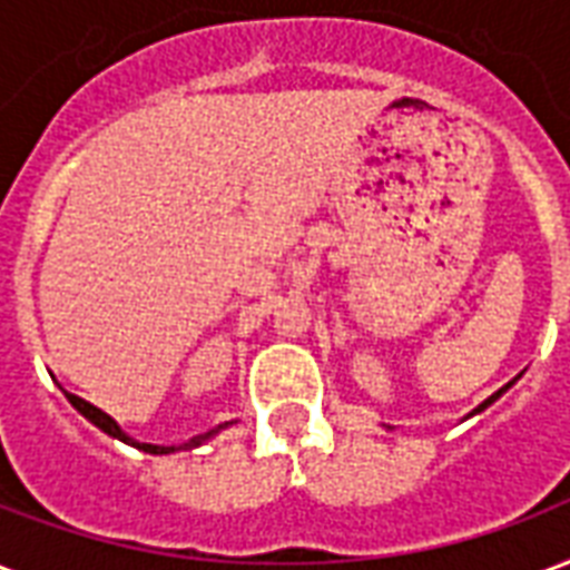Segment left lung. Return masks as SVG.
Wrapping results in <instances>:
<instances>
[{"label": "left lung", "mask_w": 570, "mask_h": 570, "mask_svg": "<svg viewBox=\"0 0 570 570\" xmlns=\"http://www.w3.org/2000/svg\"><path fill=\"white\" fill-rule=\"evenodd\" d=\"M505 389H508V385H505ZM505 389H502V391H505ZM502 391H497V394H493V397H488V401H484V403H481V406H478V410H475V412H481V410H488V406H490V403H493V401H497V397H499V394H502Z\"/></svg>", "instance_id": "8db88e82"}]
</instances>
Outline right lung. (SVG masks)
Returning <instances> with one entry per match:
<instances>
[{"mask_svg":"<svg viewBox=\"0 0 570 570\" xmlns=\"http://www.w3.org/2000/svg\"><path fill=\"white\" fill-rule=\"evenodd\" d=\"M65 394H68V391H65ZM68 401H71L73 410L82 412L86 419L92 421V424H98V428H101L104 433H110V436H116V440L128 442V445H137V449H140V451H149V454H169V451H176V449H160V445H146V442H130L128 436H125V433H121V430H119V424H116V421H112L110 415H107V412H101V410H98V406H92V403H86V401H82V397H77V394H68ZM212 433H215V430H208L206 436H199V440H190L188 445H199V442L208 440Z\"/></svg>","mask_w":570,"mask_h":570,"instance_id":"add662e5","label":"right lung"}]
</instances>
